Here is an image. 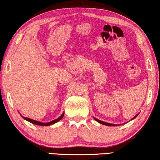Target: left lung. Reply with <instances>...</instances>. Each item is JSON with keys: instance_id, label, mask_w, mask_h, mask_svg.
Wrapping results in <instances>:
<instances>
[{"instance_id": "left-lung-1", "label": "left lung", "mask_w": 160, "mask_h": 160, "mask_svg": "<svg viewBox=\"0 0 160 160\" xmlns=\"http://www.w3.org/2000/svg\"><path fill=\"white\" fill-rule=\"evenodd\" d=\"M137 116H138V115H137ZM137 116H135L133 118H135V117H136ZM94 119H95V120L97 121V122H99V123H102V124H103V125H105V126H115L114 124H111V123H109L104 122V121H100V120H99V119L95 118H94ZM116 126H117V125H116Z\"/></svg>"}]
</instances>
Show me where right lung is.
<instances>
[{
	"mask_svg": "<svg viewBox=\"0 0 160 160\" xmlns=\"http://www.w3.org/2000/svg\"><path fill=\"white\" fill-rule=\"evenodd\" d=\"M63 115L64 113H63L60 117L58 118L57 119H56V120H53L52 121H51V122H48V123H42V122H39V121H37L35 120H32V119H30L29 118H25V117H22L25 119V120H27L28 121H29V122H30L32 123H34V124H37V125H39V126H50V125H52V124L55 123L56 122H58V121H60L61 119L63 117Z\"/></svg>",
	"mask_w": 160,
	"mask_h": 160,
	"instance_id": "obj_1",
	"label": "right lung"
}]
</instances>
